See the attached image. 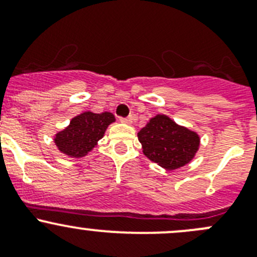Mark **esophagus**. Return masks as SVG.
I'll return each mask as SVG.
<instances>
[{"label": "esophagus", "mask_w": 257, "mask_h": 257, "mask_svg": "<svg viewBox=\"0 0 257 257\" xmlns=\"http://www.w3.org/2000/svg\"><path fill=\"white\" fill-rule=\"evenodd\" d=\"M120 121H121V122H123V123H127V125H131V123L135 121V116H130V117H127V118L121 117Z\"/></svg>", "instance_id": "34e87169"}]
</instances>
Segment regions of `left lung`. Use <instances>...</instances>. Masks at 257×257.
<instances>
[{
	"label": "left lung",
	"mask_w": 257,
	"mask_h": 257,
	"mask_svg": "<svg viewBox=\"0 0 257 257\" xmlns=\"http://www.w3.org/2000/svg\"><path fill=\"white\" fill-rule=\"evenodd\" d=\"M137 137L145 156L167 171L186 166L200 149L197 132L179 125L164 113L150 118Z\"/></svg>",
	"instance_id": "obj_1"
}]
</instances>
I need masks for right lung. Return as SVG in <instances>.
Segmentation results:
<instances>
[{
  "instance_id": "obj_1",
  "label": "right lung",
  "mask_w": 257,
  "mask_h": 257,
  "mask_svg": "<svg viewBox=\"0 0 257 257\" xmlns=\"http://www.w3.org/2000/svg\"><path fill=\"white\" fill-rule=\"evenodd\" d=\"M115 121V116L111 112L85 111L75 116L67 127L58 131L53 137V142L58 151L66 156L80 159L97 146L106 130Z\"/></svg>"
}]
</instances>
